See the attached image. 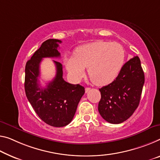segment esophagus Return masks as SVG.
I'll return each instance as SVG.
<instances>
[{
	"label": "esophagus",
	"instance_id": "esophagus-1",
	"mask_svg": "<svg viewBox=\"0 0 160 160\" xmlns=\"http://www.w3.org/2000/svg\"><path fill=\"white\" fill-rule=\"evenodd\" d=\"M90 90H91V88H89V87L86 88H85V92H86V93H87L88 92H89Z\"/></svg>",
	"mask_w": 160,
	"mask_h": 160
}]
</instances>
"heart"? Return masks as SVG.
<instances>
[{"mask_svg": "<svg viewBox=\"0 0 160 160\" xmlns=\"http://www.w3.org/2000/svg\"><path fill=\"white\" fill-rule=\"evenodd\" d=\"M124 60L125 52L122 45L99 41L78 46L73 56H64L63 63L73 80H79L87 68L92 82L97 86H104L118 77Z\"/></svg>", "mask_w": 160, "mask_h": 160, "instance_id": "1", "label": "heart"}]
</instances>
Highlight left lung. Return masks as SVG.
Here are the masks:
<instances>
[{"mask_svg": "<svg viewBox=\"0 0 160 160\" xmlns=\"http://www.w3.org/2000/svg\"><path fill=\"white\" fill-rule=\"evenodd\" d=\"M144 83L141 61L134 56L124 63L114 82L99 88L98 110L103 119L111 124L129 119L138 107Z\"/></svg>", "mask_w": 160, "mask_h": 160, "instance_id": "8db88e82", "label": "left lung"}]
</instances>
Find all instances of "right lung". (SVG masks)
Here are the masks:
<instances>
[{"mask_svg": "<svg viewBox=\"0 0 160 160\" xmlns=\"http://www.w3.org/2000/svg\"><path fill=\"white\" fill-rule=\"evenodd\" d=\"M58 39H48L35 51L25 68V92L28 102L38 116L50 126L64 127L72 121L77 106L84 94V87L72 84L63 78L62 64L53 61L56 74L45 88L39 83L40 63L43 58L60 57Z\"/></svg>", "mask_w": 160, "mask_h": 160, "instance_id": "1", "label": "right lung"}]
</instances>
